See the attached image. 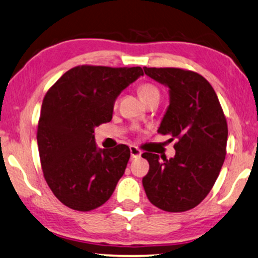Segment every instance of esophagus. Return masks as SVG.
Returning <instances> with one entry per match:
<instances>
[{
  "label": "esophagus",
  "instance_id": "1",
  "mask_svg": "<svg viewBox=\"0 0 258 258\" xmlns=\"http://www.w3.org/2000/svg\"><path fill=\"white\" fill-rule=\"evenodd\" d=\"M130 152H131V158H132V159L139 158L140 155H141V152L138 150L137 147H134V146H131L130 147Z\"/></svg>",
  "mask_w": 258,
  "mask_h": 258
}]
</instances>
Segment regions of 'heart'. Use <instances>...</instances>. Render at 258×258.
Segmentation results:
<instances>
[{"mask_svg":"<svg viewBox=\"0 0 258 258\" xmlns=\"http://www.w3.org/2000/svg\"><path fill=\"white\" fill-rule=\"evenodd\" d=\"M138 92H139V96L143 101H145L150 99V98L154 97V96H160V92H159V90L155 88L154 85L152 84H143L139 86V89H138Z\"/></svg>","mask_w":258,"mask_h":258,"instance_id":"heart-1","label":"heart"}]
</instances>
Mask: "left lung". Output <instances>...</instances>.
<instances>
[{
    "label": "left lung",
    "mask_w": 258,
    "mask_h": 258,
    "mask_svg": "<svg viewBox=\"0 0 258 258\" xmlns=\"http://www.w3.org/2000/svg\"><path fill=\"white\" fill-rule=\"evenodd\" d=\"M146 76L168 88L169 105L158 132L176 140L167 160L144 153L150 170L143 186L152 205L180 213L197 207L212 189L226 158L228 126L219 98L197 72L144 68Z\"/></svg>",
    "instance_id": "left-lung-1"
}]
</instances>
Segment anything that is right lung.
<instances>
[{"label":"right lung","mask_w":258,"mask_h":258,"mask_svg":"<svg viewBox=\"0 0 258 258\" xmlns=\"http://www.w3.org/2000/svg\"><path fill=\"white\" fill-rule=\"evenodd\" d=\"M143 69L82 65L65 72L43 99L37 144L45 181L69 208L104 205L124 175L130 148H99L94 128L111 121L119 94Z\"/></svg>","instance_id":"obj_1"}]
</instances>
